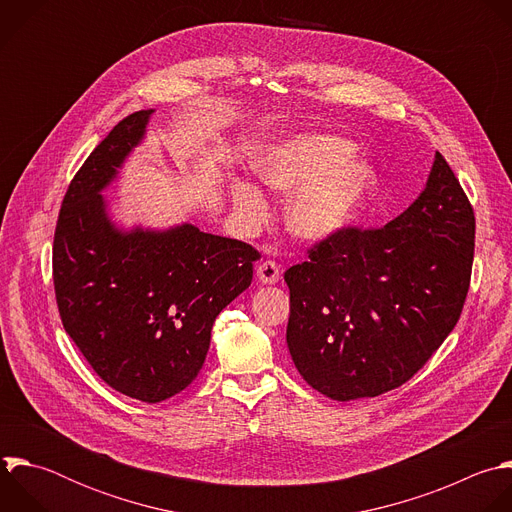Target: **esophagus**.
<instances>
[{"instance_id": "1", "label": "esophagus", "mask_w": 512, "mask_h": 512, "mask_svg": "<svg viewBox=\"0 0 512 512\" xmlns=\"http://www.w3.org/2000/svg\"><path fill=\"white\" fill-rule=\"evenodd\" d=\"M256 274H258V280L262 284H274V282L280 280V266L274 260H266L258 266Z\"/></svg>"}]
</instances>
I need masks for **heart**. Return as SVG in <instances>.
I'll return each mask as SVG.
<instances>
[{"instance_id": "b5f03b06", "label": "heart", "mask_w": 512, "mask_h": 512, "mask_svg": "<svg viewBox=\"0 0 512 512\" xmlns=\"http://www.w3.org/2000/svg\"><path fill=\"white\" fill-rule=\"evenodd\" d=\"M355 145L331 135H298L272 149L256 167L260 181L290 195L288 228L306 240H323L343 232L359 214L369 187V169L353 161ZM238 212L254 226L268 218L266 197L250 183L232 189Z\"/></svg>"}]
</instances>
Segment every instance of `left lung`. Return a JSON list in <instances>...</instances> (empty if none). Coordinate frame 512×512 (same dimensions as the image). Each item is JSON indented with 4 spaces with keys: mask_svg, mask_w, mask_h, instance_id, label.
I'll return each instance as SVG.
<instances>
[{
    "mask_svg": "<svg viewBox=\"0 0 512 512\" xmlns=\"http://www.w3.org/2000/svg\"><path fill=\"white\" fill-rule=\"evenodd\" d=\"M474 232L472 203L436 153L426 189L395 220L313 244L284 272L286 343L302 379L337 401L410 381L462 315Z\"/></svg>",
    "mask_w": 512,
    "mask_h": 512,
    "instance_id": "8db88e82",
    "label": "left lung"
}]
</instances>
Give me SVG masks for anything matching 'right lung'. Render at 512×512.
Returning a JSON list of instances; mask_svg holds the SVG:
<instances>
[{"label":"right lung","mask_w":512,"mask_h":512,"mask_svg":"<svg viewBox=\"0 0 512 512\" xmlns=\"http://www.w3.org/2000/svg\"><path fill=\"white\" fill-rule=\"evenodd\" d=\"M151 113L125 117L76 171L52 246L64 331L102 381L145 403L197 377L216 317L250 286L260 260L250 244L191 224L129 234L111 224L100 189L139 145Z\"/></svg>","instance_id":"add662e5"}]
</instances>
